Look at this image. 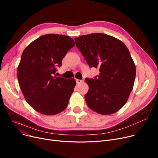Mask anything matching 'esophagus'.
Masks as SVG:
<instances>
[{
	"label": "esophagus",
	"mask_w": 158,
	"mask_h": 158,
	"mask_svg": "<svg viewBox=\"0 0 158 158\" xmlns=\"http://www.w3.org/2000/svg\"><path fill=\"white\" fill-rule=\"evenodd\" d=\"M83 82V80H81V79H76V82L77 84H80L81 82Z\"/></svg>",
	"instance_id": "1"
}]
</instances>
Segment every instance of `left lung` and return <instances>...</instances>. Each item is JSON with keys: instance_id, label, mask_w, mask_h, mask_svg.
<instances>
[{"instance_id": "obj_1", "label": "left lung", "mask_w": 158, "mask_h": 158, "mask_svg": "<svg viewBox=\"0 0 158 158\" xmlns=\"http://www.w3.org/2000/svg\"><path fill=\"white\" fill-rule=\"evenodd\" d=\"M90 68L99 69L94 79H85L89 89L85 95L88 106L101 114L117 112L125 105L133 88L136 67L122 41L102 33L74 39Z\"/></svg>"}]
</instances>
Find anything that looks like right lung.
<instances>
[{"label": "right lung", "instance_id": "obj_1", "mask_svg": "<svg viewBox=\"0 0 158 158\" xmlns=\"http://www.w3.org/2000/svg\"><path fill=\"white\" fill-rule=\"evenodd\" d=\"M74 45L69 36L48 34L39 37L24 49L17 77L26 101L36 111L54 115L67 107L76 81L54 74Z\"/></svg>", "mask_w": 158, "mask_h": 158}]
</instances>
